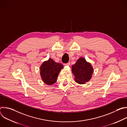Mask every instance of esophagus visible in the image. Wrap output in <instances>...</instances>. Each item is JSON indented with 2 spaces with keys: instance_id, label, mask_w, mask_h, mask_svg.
I'll return each instance as SVG.
<instances>
[{
  "instance_id": "34e87169",
  "label": "esophagus",
  "mask_w": 127,
  "mask_h": 127,
  "mask_svg": "<svg viewBox=\"0 0 127 127\" xmlns=\"http://www.w3.org/2000/svg\"><path fill=\"white\" fill-rule=\"evenodd\" d=\"M70 62H68V63H67L64 64V66H65V65H70Z\"/></svg>"
}]
</instances>
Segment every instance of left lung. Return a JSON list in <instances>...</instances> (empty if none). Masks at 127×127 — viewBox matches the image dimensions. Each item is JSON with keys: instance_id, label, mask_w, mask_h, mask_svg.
Returning a JSON list of instances; mask_svg holds the SVG:
<instances>
[{"instance_id": "8db88e82", "label": "left lung", "mask_w": 127, "mask_h": 127, "mask_svg": "<svg viewBox=\"0 0 127 127\" xmlns=\"http://www.w3.org/2000/svg\"><path fill=\"white\" fill-rule=\"evenodd\" d=\"M72 72L75 76V81L79 84H84L92 78L94 69L90 63L81 57L72 66Z\"/></svg>"}]
</instances>
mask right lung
Instances as JSON below:
<instances>
[{
    "label": "right lung",
    "instance_id": "right-lung-1",
    "mask_svg": "<svg viewBox=\"0 0 127 127\" xmlns=\"http://www.w3.org/2000/svg\"><path fill=\"white\" fill-rule=\"evenodd\" d=\"M63 65L50 58L44 62L40 67V75L43 82L48 85L55 83Z\"/></svg>",
    "mask_w": 127,
    "mask_h": 127
}]
</instances>
